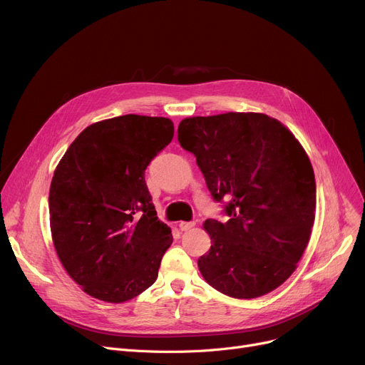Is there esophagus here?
Returning a JSON list of instances; mask_svg holds the SVG:
<instances>
[{"instance_id": "1", "label": "esophagus", "mask_w": 365, "mask_h": 365, "mask_svg": "<svg viewBox=\"0 0 365 365\" xmlns=\"http://www.w3.org/2000/svg\"><path fill=\"white\" fill-rule=\"evenodd\" d=\"M194 226H195V222H180L179 223L180 231H190Z\"/></svg>"}]
</instances>
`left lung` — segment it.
<instances>
[{
	"mask_svg": "<svg viewBox=\"0 0 365 365\" xmlns=\"http://www.w3.org/2000/svg\"><path fill=\"white\" fill-rule=\"evenodd\" d=\"M178 133L213 200H227V222H204L212 238L198 259L204 279L235 299L275 290L294 272L315 220V176L304 149L279 121L255 112L185 118Z\"/></svg>",
	"mask_w": 365,
	"mask_h": 365,
	"instance_id": "8db88e82",
	"label": "left lung"
}]
</instances>
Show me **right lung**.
<instances>
[{
    "instance_id": "obj_1",
    "label": "right lung",
    "mask_w": 365,
    "mask_h": 365,
    "mask_svg": "<svg viewBox=\"0 0 365 365\" xmlns=\"http://www.w3.org/2000/svg\"><path fill=\"white\" fill-rule=\"evenodd\" d=\"M173 134L168 118L123 115L88 125L57 165L48 194L53 244L87 294L121 303L155 282L173 237L145 170Z\"/></svg>"
}]
</instances>
